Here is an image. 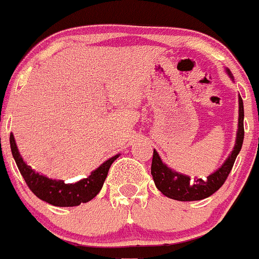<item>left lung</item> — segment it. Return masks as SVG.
Instances as JSON below:
<instances>
[{
	"mask_svg": "<svg viewBox=\"0 0 259 259\" xmlns=\"http://www.w3.org/2000/svg\"><path fill=\"white\" fill-rule=\"evenodd\" d=\"M226 72L231 79L233 81L231 71L226 68ZM238 130L236 135V142H234L233 151L229 153L222 166L214 172L210 173L207 177V180L202 178H194L191 180V177L183 173L176 172L175 169L169 168L166 163H163L159 157L158 152L153 149V158H152V167L151 175L153 177L154 185L168 198L176 199V201H201V199L207 198L212 196L215 191H218L222 185L225 183L226 178L228 177L232 167H233L234 161L238 156L239 151L242 148L244 138V110H243V101L242 97L238 95Z\"/></svg>",
	"mask_w": 259,
	"mask_h": 259,
	"instance_id": "left-lung-1",
	"label": "left lung"
}]
</instances>
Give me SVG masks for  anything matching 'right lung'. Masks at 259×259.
<instances>
[{
	"label": "right lung",
	"mask_w": 259,
	"mask_h": 259,
	"mask_svg": "<svg viewBox=\"0 0 259 259\" xmlns=\"http://www.w3.org/2000/svg\"><path fill=\"white\" fill-rule=\"evenodd\" d=\"M10 145L16 164L31 191L39 199L56 207H74L95 198L105 183L111 164L119 157L118 153L108 158L100 167L92 170L87 178L76 183H66L62 180L49 178L27 166L18 151L13 133L10 135Z\"/></svg>",
	"instance_id": "right-lung-1"
}]
</instances>
